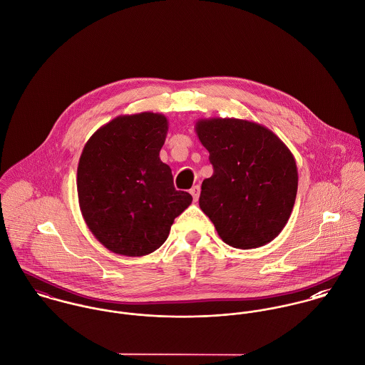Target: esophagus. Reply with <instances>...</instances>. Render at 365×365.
Returning a JSON list of instances; mask_svg holds the SVG:
<instances>
[{
    "label": "esophagus",
    "mask_w": 365,
    "mask_h": 365,
    "mask_svg": "<svg viewBox=\"0 0 365 365\" xmlns=\"http://www.w3.org/2000/svg\"><path fill=\"white\" fill-rule=\"evenodd\" d=\"M190 192H191V195H192L194 201H198V198H200V194H201V188H200V185H195V187H192Z\"/></svg>",
    "instance_id": "esophagus-1"
}]
</instances>
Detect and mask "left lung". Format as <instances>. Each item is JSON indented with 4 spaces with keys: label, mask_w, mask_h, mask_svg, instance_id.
<instances>
[{
    "label": "left lung",
    "mask_w": 365,
    "mask_h": 365,
    "mask_svg": "<svg viewBox=\"0 0 365 365\" xmlns=\"http://www.w3.org/2000/svg\"><path fill=\"white\" fill-rule=\"evenodd\" d=\"M195 132L213 165L201 187L200 207L219 237L243 250L274 240L298 191L291 150L272 130L246 119H198Z\"/></svg>",
    "instance_id": "1"
}]
</instances>
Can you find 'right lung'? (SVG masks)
<instances>
[{
	"label": "right lung",
	"instance_id": "1",
	"mask_svg": "<svg viewBox=\"0 0 365 365\" xmlns=\"http://www.w3.org/2000/svg\"><path fill=\"white\" fill-rule=\"evenodd\" d=\"M168 120L163 113L119 115L86 143L77 167L83 217L108 250L128 257L153 253L174 219L192 202L177 191L160 160Z\"/></svg>",
	"mask_w": 365,
	"mask_h": 365
}]
</instances>
